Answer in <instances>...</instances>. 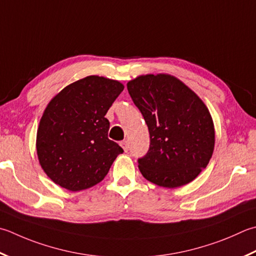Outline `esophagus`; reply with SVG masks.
I'll list each match as a JSON object with an SVG mask.
<instances>
[{"label": "esophagus", "mask_w": 256, "mask_h": 256, "mask_svg": "<svg viewBox=\"0 0 256 256\" xmlns=\"http://www.w3.org/2000/svg\"><path fill=\"white\" fill-rule=\"evenodd\" d=\"M120 145H121L122 148L124 150V152H128V142L125 140V141H122L121 143H120Z\"/></svg>", "instance_id": "1"}]
</instances>
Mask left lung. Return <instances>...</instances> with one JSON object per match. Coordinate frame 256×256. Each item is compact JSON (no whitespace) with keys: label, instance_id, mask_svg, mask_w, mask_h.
I'll list each match as a JSON object with an SVG mask.
<instances>
[{"label":"left lung","instance_id":"obj_1","mask_svg":"<svg viewBox=\"0 0 256 256\" xmlns=\"http://www.w3.org/2000/svg\"><path fill=\"white\" fill-rule=\"evenodd\" d=\"M128 91L150 132V148L138 158L148 181L174 188L190 183L212 158L215 132L206 105L168 74L141 75Z\"/></svg>","mask_w":256,"mask_h":256}]
</instances>
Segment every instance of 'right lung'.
I'll list each match as a JSON object with an SVG mask.
<instances>
[{
	"mask_svg": "<svg viewBox=\"0 0 256 256\" xmlns=\"http://www.w3.org/2000/svg\"><path fill=\"white\" fill-rule=\"evenodd\" d=\"M123 88L118 81L91 75L68 85L48 104L38 128L36 152L55 184L76 192L106 176L123 148L108 138L105 114Z\"/></svg>",
	"mask_w": 256,
	"mask_h": 256,
	"instance_id": "obj_1",
	"label": "right lung"
}]
</instances>
